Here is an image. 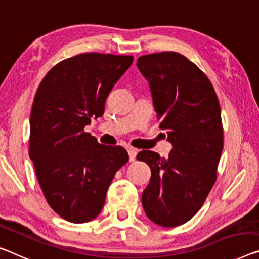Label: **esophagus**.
<instances>
[{
	"instance_id": "esophagus-1",
	"label": "esophagus",
	"mask_w": 259,
	"mask_h": 259,
	"mask_svg": "<svg viewBox=\"0 0 259 259\" xmlns=\"http://www.w3.org/2000/svg\"><path fill=\"white\" fill-rule=\"evenodd\" d=\"M127 152H128V155H130V162H134L135 158H137L138 150L135 148H128L127 149Z\"/></svg>"
}]
</instances>
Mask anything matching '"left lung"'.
Returning a JSON list of instances; mask_svg holds the SVG:
<instances>
[{
    "label": "left lung",
    "instance_id": "left-lung-1",
    "mask_svg": "<svg viewBox=\"0 0 259 259\" xmlns=\"http://www.w3.org/2000/svg\"><path fill=\"white\" fill-rule=\"evenodd\" d=\"M137 66L174 147L166 158L152 150L138 154L152 170L142 206L156 225L181 226L201 208L217 181L224 147L220 104L204 71L181 53L142 55Z\"/></svg>",
    "mask_w": 259,
    "mask_h": 259
}]
</instances>
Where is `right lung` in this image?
<instances>
[{
  "label": "right lung",
  "instance_id": "obj_1",
  "mask_svg": "<svg viewBox=\"0 0 259 259\" xmlns=\"http://www.w3.org/2000/svg\"><path fill=\"white\" fill-rule=\"evenodd\" d=\"M132 62V55L77 54L57 63L35 93L29 155L46 201L67 221L96 218L130 160L126 149L101 145L84 127L104 113L111 89Z\"/></svg>",
  "mask_w": 259,
  "mask_h": 259
}]
</instances>
